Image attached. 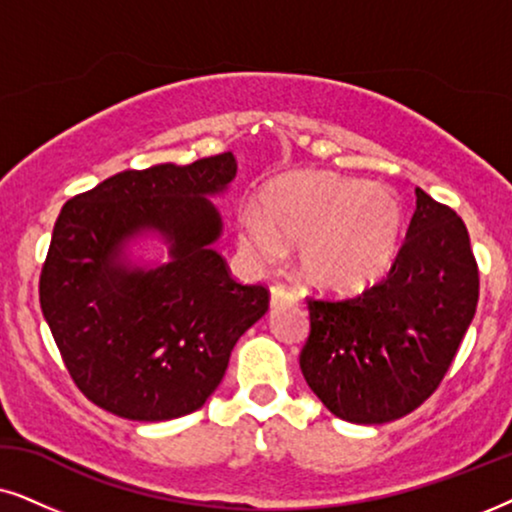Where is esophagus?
<instances>
[{"instance_id":"obj_1","label":"esophagus","mask_w":512,"mask_h":512,"mask_svg":"<svg viewBox=\"0 0 512 512\" xmlns=\"http://www.w3.org/2000/svg\"><path fill=\"white\" fill-rule=\"evenodd\" d=\"M297 295L292 290L285 288V285H271V306L281 304H295Z\"/></svg>"}]
</instances>
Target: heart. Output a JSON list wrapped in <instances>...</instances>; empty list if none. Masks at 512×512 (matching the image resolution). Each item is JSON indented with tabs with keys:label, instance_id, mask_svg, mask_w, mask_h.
<instances>
[{
	"label": "heart",
	"instance_id": "heart-1",
	"mask_svg": "<svg viewBox=\"0 0 512 512\" xmlns=\"http://www.w3.org/2000/svg\"><path fill=\"white\" fill-rule=\"evenodd\" d=\"M407 231L400 194L330 173L283 175L262 189L260 210L236 215L243 255L269 264L281 243H297V267L311 285L363 292L391 274Z\"/></svg>",
	"mask_w": 512,
	"mask_h": 512
}]
</instances>
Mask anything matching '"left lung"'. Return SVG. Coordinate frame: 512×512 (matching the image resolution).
<instances>
[{
    "mask_svg": "<svg viewBox=\"0 0 512 512\" xmlns=\"http://www.w3.org/2000/svg\"><path fill=\"white\" fill-rule=\"evenodd\" d=\"M480 297L468 229L417 189L407 238L384 281L356 297H306L299 367L335 417L386 424L424 405L452 365Z\"/></svg>",
    "mask_w": 512,
    "mask_h": 512,
    "instance_id": "8db88e82",
    "label": "left lung"
}]
</instances>
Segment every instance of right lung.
<instances>
[{"label":"right lung","instance_id":"add662e5","mask_svg":"<svg viewBox=\"0 0 512 512\" xmlns=\"http://www.w3.org/2000/svg\"><path fill=\"white\" fill-rule=\"evenodd\" d=\"M236 175L231 152L189 166L124 170L60 210L39 276V304L81 393L133 421L199 410L231 349L269 309L264 285L231 278L213 245L222 220L206 196ZM154 228L171 262L131 270L120 243Z\"/></svg>","mask_w":512,"mask_h":512}]
</instances>
